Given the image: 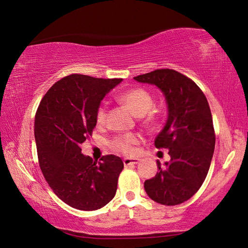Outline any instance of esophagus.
<instances>
[{
	"instance_id": "esophagus-1",
	"label": "esophagus",
	"mask_w": 248,
	"mask_h": 248,
	"mask_svg": "<svg viewBox=\"0 0 248 248\" xmlns=\"http://www.w3.org/2000/svg\"><path fill=\"white\" fill-rule=\"evenodd\" d=\"M140 162V159H124V165L125 167H128L130 165H134V164H138Z\"/></svg>"
}]
</instances>
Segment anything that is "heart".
<instances>
[{
	"mask_svg": "<svg viewBox=\"0 0 248 248\" xmlns=\"http://www.w3.org/2000/svg\"><path fill=\"white\" fill-rule=\"evenodd\" d=\"M120 101L129 107L132 112L138 116H143L146 124L155 127L159 124L163 114L159 108H154V97L143 88H132L120 94ZM108 109L107 105L101 104L97 110V124L102 125L107 121ZM139 144V138L135 134L119 135L110 140V148L115 152L124 155H132L135 154V146Z\"/></svg>",
	"mask_w": 248,
	"mask_h": 248,
	"instance_id": "heart-1",
	"label": "heart"
}]
</instances>
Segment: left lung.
<instances>
[{"label": "left lung", "mask_w": 248, "mask_h": 248, "mask_svg": "<svg viewBox=\"0 0 248 248\" xmlns=\"http://www.w3.org/2000/svg\"><path fill=\"white\" fill-rule=\"evenodd\" d=\"M154 84L164 93L168 105L165 127L157 134V149H168L170 162L146 180L148 196L164 205L186 202L197 193L208 175L215 147L211 109L197 84L173 69H156L134 78Z\"/></svg>", "instance_id": "left-lung-1"}]
</instances>
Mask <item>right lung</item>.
<instances>
[{
  "instance_id": "obj_1",
  "label": "right lung",
  "mask_w": 248,
  "mask_h": 248,
  "mask_svg": "<svg viewBox=\"0 0 248 248\" xmlns=\"http://www.w3.org/2000/svg\"><path fill=\"white\" fill-rule=\"evenodd\" d=\"M123 78L70 75L53 84L35 115L38 163L52 191L70 207L93 211L115 196L124 170L119 156L107 155L97 163L82 154L92 136L102 99Z\"/></svg>"
}]
</instances>
